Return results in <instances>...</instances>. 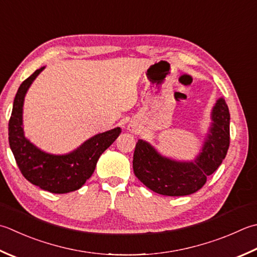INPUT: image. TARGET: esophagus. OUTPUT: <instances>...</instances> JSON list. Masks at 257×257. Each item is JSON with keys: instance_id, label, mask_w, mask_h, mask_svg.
<instances>
[{"instance_id": "34e87169", "label": "esophagus", "mask_w": 257, "mask_h": 257, "mask_svg": "<svg viewBox=\"0 0 257 257\" xmlns=\"http://www.w3.org/2000/svg\"><path fill=\"white\" fill-rule=\"evenodd\" d=\"M132 130H133V132H134V130H135V129H134V128H132Z\"/></svg>"}]
</instances>
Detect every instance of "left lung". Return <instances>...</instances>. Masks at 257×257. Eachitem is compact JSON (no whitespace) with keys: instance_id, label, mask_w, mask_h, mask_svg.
Returning a JSON list of instances; mask_svg holds the SVG:
<instances>
[{"instance_id":"obj_1","label":"left lung","mask_w":257,"mask_h":257,"mask_svg":"<svg viewBox=\"0 0 257 257\" xmlns=\"http://www.w3.org/2000/svg\"><path fill=\"white\" fill-rule=\"evenodd\" d=\"M212 120L202 153L194 162H176L164 157L152 145L139 139L133 160L136 177L160 195L185 196L197 192L219 167L229 147V111L223 98L216 102Z\"/></svg>"}]
</instances>
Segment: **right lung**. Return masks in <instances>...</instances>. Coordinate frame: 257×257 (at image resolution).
Here are the masks:
<instances>
[{
	"label": "right lung",
	"mask_w": 257,
	"mask_h": 257,
	"mask_svg": "<svg viewBox=\"0 0 257 257\" xmlns=\"http://www.w3.org/2000/svg\"><path fill=\"white\" fill-rule=\"evenodd\" d=\"M43 69H38L25 79L15 94L9 121V144L25 179L47 192L65 194L82 187L91 177L99 157L118 138L121 129L117 127L95 135L67 155L47 154L35 147L24 136L23 102L30 85Z\"/></svg>",
	"instance_id": "right-lung-1"
}]
</instances>
